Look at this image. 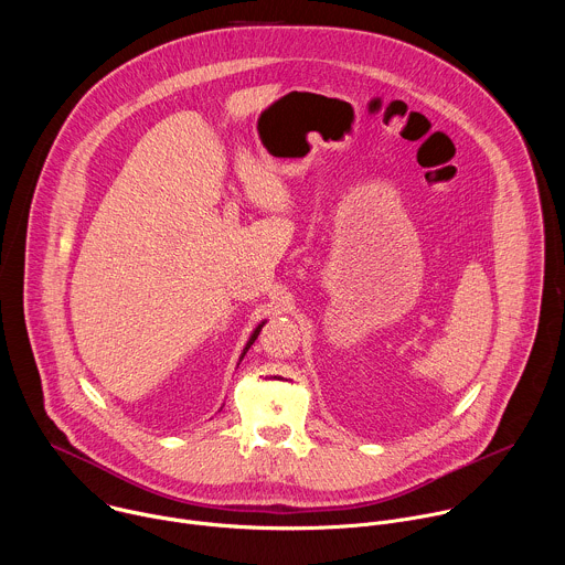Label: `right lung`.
Listing matches in <instances>:
<instances>
[{"label": "right lung", "instance_id": "obj_1", "mask_svg": "<svg viewBox=\"0 0 565 565\" xmlns=\"http://www.w3.org/2000/svg\"><path fill=\"white\" fill-rule=\"evenodd\" d=\"M262 327H264V321H262V324H259V327H257V329H255V333H253V338H250V342H248V344H246V351H248V349H250V344H253V342H255V340H257V335H259V331H262ZM246 351H244V355H246ZM244 355H241V358H244Z\"/></svg>", "mask_w": 565, "mask_h": 565}]
</instances>
